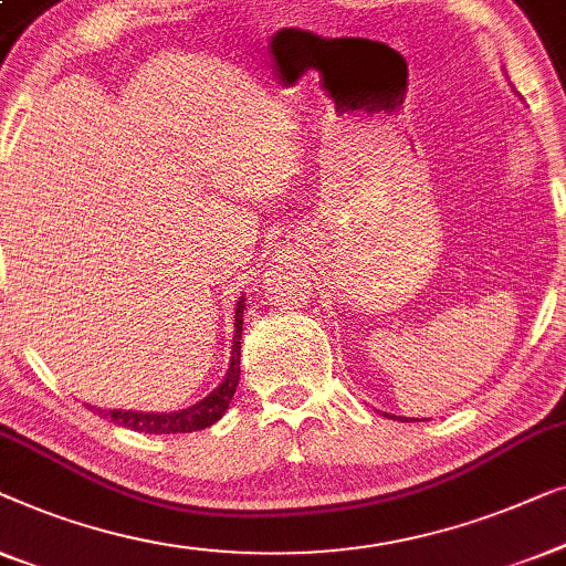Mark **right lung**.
<instances>
[{"label":"right lung","mask_w":566,"mask_h":566,"mask_svg":"<svg viewBox=\"0 0 566 566\" xmlns=\"http://www.w3.org/2000/svg\"><path fill=\"white\" fill-rule=\"evenodd\" d=\"M243 297L235 305V333H233V352H230V366L226 379L220 381V387L214 389L192 408L177 410V412H138V410H99L102 416L115 420L117 426L130 428V431L140 433H192L210 428L214 420L222 418V412L228 410L230 400H233L238 379H241V331H243ZM90 408V405H86Z\"/></svg>","instance_id":"1"}]
</instances>
